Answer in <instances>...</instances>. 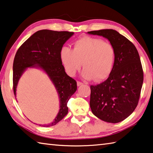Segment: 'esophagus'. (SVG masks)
<instances>
[{"instance_id":"34e87169","label":"esophagus","mask_w":153,"mask_h":153,"mask_svg":"<svg viewBox=\"0 0 153 153\" xmlns=\"http://www.w3.org/2000/svg\"><path fill=\"white\" fill-rule=\"evenodd\" d=\"M77 86H80V85H83V83L80 82H77Z\"/></svg>"}]
</instances>
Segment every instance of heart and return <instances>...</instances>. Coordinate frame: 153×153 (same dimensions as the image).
Listing matches in <instances>:
<instances>
[{"label":"heart","mask_w":153,"mask_h":153,"mask_svg":"<svg viewBox=\"0 0 153 153\" xmlns=\"http://www.w3.org/2000/svg\"><path fill=\"white\" fill-rule=\"evenodd\" d=\"M116 57V50L112 44L90 37L77 40L74 49L63 47L60 51L61 62L69 76H75L83 63V77L96 82L103 81L110 76L115 66Z\"/></svg>","instance_id":"1"}]
</instances>
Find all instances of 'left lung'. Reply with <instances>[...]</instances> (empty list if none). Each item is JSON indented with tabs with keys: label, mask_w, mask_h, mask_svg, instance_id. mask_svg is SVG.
Here are the masks:
<instances>
[{
	"label": "left lung",
	"mask_w": 153,
	"mask_h": 153,
	"mask_svg": "<svg viewBox=\"0 0 153 153\" xmlns=\"http://www.w3.org/2000/svg\"><path fill=\"white\" fill-rule=\"evenodd\" d=\"M107 39L116 50V63L108 79L90 86L91 112L100 120L118 123L128 117L137 108L143 83V71L136 47L113 29L88 32Z\"/></svg>",
	"instance_id": "1"
}]
</instances>
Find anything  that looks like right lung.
Segmentation results:
<instances>
[{
    "label": "right lung",
    "mask_w": 153,
    "mask_h": 153,
    "mask_svg": "<svg viewBox=\"0 0 153 153\" xmlns=\"http://www.w3.org/2000/svg\"><path fill=\"white\" fill-rule=\"evenodd\" d=\"M74 32L38 30L25 41L16 51L13 62V90L16 91L19 79L28 68L43 70L56 89L59 99V110L51 123L40 126H54L67 115L68 102L77 90L76 80L65 73L60 59V51Z\"/></svg>",
    "instance_id": "obj_1"
}]
</instances>
